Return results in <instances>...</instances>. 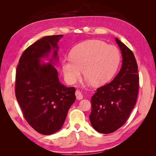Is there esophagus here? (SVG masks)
Returning a JSON list of instances; mask_svg holds the SVG:
<instances>
[{"mask_svg":"<svg viewBox=\"0 0 156 156\" xmlns=\"http://www.w3.org/2000/svg\"><path fill=\"white\" fill-rule=\"evenodd\" d=\"M75 96H76V98L78 100H81L83 98V94H81V92H80V90H77L76 92H75Z\"/></svg>","mask_w":156,"mask_h":156,"instance_id":"1","label":"esophagus"}]
</instances>
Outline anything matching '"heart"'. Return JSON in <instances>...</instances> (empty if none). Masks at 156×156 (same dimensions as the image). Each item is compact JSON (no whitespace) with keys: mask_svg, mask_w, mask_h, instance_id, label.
<instances>
[{"mask_svg":"<svg viewBox=\"0 0 156 156\" xmlns=\"http://www.w3.org/2000/svg\"><path fill=\"white\" fill-rule=\"evenodd\" d=\"M120 60L119 51L115 46L104 41L89 40L76 45L71 52V57L62 60L65 79L69 84L81 79L82 69L87 82L101 85L114 76Z\"/></svg>","mask_w":156,"mask_h":156,"instance_id":"heart-1","label":"heart"}]
</instances>
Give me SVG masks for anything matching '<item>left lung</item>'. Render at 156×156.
Listing matches in <instances>:
<instances>
[{
	"label": "left lung",
	"mask_w": 156,
	"mask_h": 156,
	"mask_svg": "<svg viewBox=\"0 0 156 156\" xmlns=\"http://www.w3.org/2000/svg\"><path fill=\"white\" fill-rule=\"evenodd\" d=\"M115 41L122 54L121 69L111 83L98 88L91 98L90 120L93 128L103 134L112 133L124 124L139 91L138 66L133 52L116 37Z\"/></svg>",
	"instance_id": "1"
}]
</instances>
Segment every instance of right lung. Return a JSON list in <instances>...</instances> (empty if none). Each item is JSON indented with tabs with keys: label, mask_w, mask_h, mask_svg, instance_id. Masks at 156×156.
<instances>
[{
	"label": "right lung",
	"mask_w": 156,
	"mask_h": 156,
	"mask_svg": "<svg viewBox=\"0 0 156 156\" xmlns=\"http://www.w3.org/2000/svg\"><path fill=\"white\" fill-rule=\"evenodd\" d=\"M62 37L47 36L36 41L23 53L16 70L17 100L28 123L43 135L62 128L76 99L75 88L60 83L54 66L58 61V43Z\"/></svg>",
	"instance_id": "add662e5"
}]
</instances>
